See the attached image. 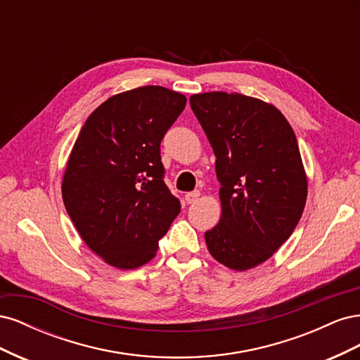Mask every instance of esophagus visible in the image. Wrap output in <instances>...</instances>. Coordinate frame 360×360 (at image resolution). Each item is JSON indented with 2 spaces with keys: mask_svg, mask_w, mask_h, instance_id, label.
<instances>
[{
  "mask_svg": "<svg viewBox=\"0 0 360 360\" xmlns=\"http://www.w3.org/2000/svg\"><path fill=\"white\" fill-rule=\"evenodd\" d=\"M198 198H200V191L188 192L186 195H184V201H186L188 204H193L195 201H198Z\"/></svg>",
  "mask_w": 360,
  "mask_h": 360,
  "instance_id": "34e87169",
  "label": "esophagus"
}]
</instances>
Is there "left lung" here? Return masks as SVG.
<instances>
[{
	"label": "left lung",
	"mask_w": 360,
	"mask_h": 360,
	"mask_svg": "<svg viewBox=\"0 0 360 360\" xmlns=\"http://www.w3.org/2000/svg\"><path fill=\"white\" fill-rule=\"evenodd\" d=\"M210 141L221 183L219 224L205 231L209 252L233 270L264 263L292 234L308 195L296 135L274 105L238 93L191 96Z\"/></svg>",
	"instance_id": "left-lung-1"
}]
</instances>
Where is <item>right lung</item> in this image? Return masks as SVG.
<instances>
[{
  "mask_svg": "<svg viewBox=\"0 0 360 360\" xmlns=\"http://www.w3.org/2000/svg\"><path fill=\"white\" fill-rule=\"evenodd\" d=\"M186 106L159 85L115 94L82 126L61 193L82 240L105 263L136 269L153 258L180 213L167 188L160 141Z\"/></svg>",
  "mask_w": 360,
  "mask_h": 360,
  "instance_id": "obj_1",
  "label": "right lung"
}]
</instances>
